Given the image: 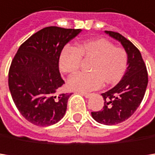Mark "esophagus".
I'll return each mask as SVG.
<instances>
[{
	"mask_svg": "<svg viewBox=\"0 0 155 155\" xmlns=\"http://www.w3.org/2000/svg\"><path fill=\"white\" fill-rule=\"evenodd\" d=\"M80 94H81L82 96L85 97L86 98L90 97H91V95H92V94H90V93H84V92H80Z\"/></svg>",
	"mask_w": 155,
	"mask_h": 155,
	"instance_id": "34e87169",
	"label": "esophagus"
}]
</instances>
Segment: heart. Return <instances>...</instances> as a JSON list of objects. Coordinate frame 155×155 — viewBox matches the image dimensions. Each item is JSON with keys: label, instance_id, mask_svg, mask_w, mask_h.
Returning <instances> with one entry per match:
<instances>
[{"label": "heart", "instance_id": "1", "mask_svg": "<svg viewBox=\"0 0 155 155\" xmlns=\"http://www.w3.org/2000/svg\"><path fill=\"white\" fill-rule=\"evenodd\" d=\"M82 58L92 59L90 73H76L68 81L71 90L86 92L95 90L103 84L119 82L127 68L128 58L126 50L114 46L110 41L97 38L84 41L76 48L66 46L58 58V67L63 73H73L80 68Z\"/></svg>", "mask_w": 155, "mask_h": 155}]
</instances>
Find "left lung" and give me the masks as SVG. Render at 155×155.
<instances>
[{"instance_id": "obj_1", "label": "left lung", "mask_w": 155, "mask_h": 155, "mask_svg": "<svg viewBox=\"0 0 155 155\" xmlns=\"http://www.w3.org/2000/svg\"><path fill=\"white\" fill-rule=\"evenodd\" d=\"M105 32L122 44L127 54L128 67L114 88L101 94L104 99L102 109L91 114L97 123L114 126L128 119L140 105L148 84V72L140 50L129 40L118 32Z\"/></svg>"}]
</instances>
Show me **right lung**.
<instances>
[{
  "mask_svg": "<svg viewBox=\"0 0 155 155\" xmlns=\"http://www.w3.org/2000/svg\"><path fill=\"white\" fill-rule=\"evenodd\" d=\"M82 29L46 27L20 45L12 60L8 85L22 116L33 124L48 127L61 120L71 94H60L65 84L58 69L63 47Z\"/></svg>",
  "mask_w": 155,
  "mask_h": 155,
  "instance_id": "right-lung-1",
  "label": "right lung"
}]
</instances>
